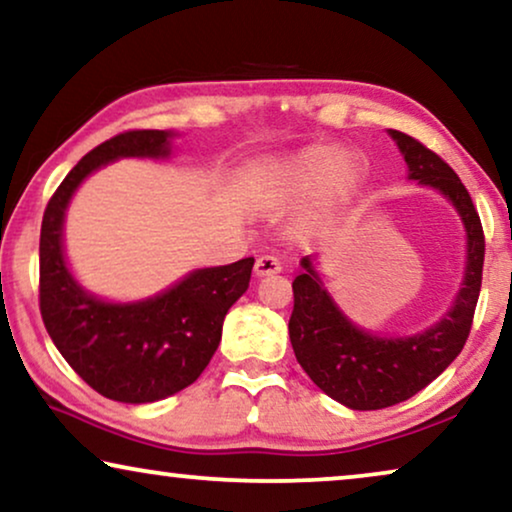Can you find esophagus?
Segmentation results:
<instances>
[{"mask_svg":"<svg viewBox=\"0 0 512 512\" xmlns=\"http://www.w3.org/2000/svg\"><path fill=\"white\" fill-rule=\"evenodd\" d=\"M282 272V263L277 261L275 256H261L254 265V275L256 277H268V275H277Z\"/></svg>","mask_w":512,"mask_h":512,"instance_id":"esophagus-1","label":"esophagus"}]
</instances>
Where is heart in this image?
Here are the masks:
<instances>
[{
    "mask_svg": "<svg viewBox=\"0 0 512 512\" xmlns=\"http://www.w3.org/2000/svg\"><path fill=\"white\" fill-rule=\"evenodd\" d=\"M366 184V165L354 151L335 144H310L265 167L258 179V202L268 209L296 207L317 198L314 214L326 219L347 207Z\"/></svg>",
    "mask_w": 512,
    "mask_h": 512,
    "instance_id": "b5f03b06",
    "label": "heart"
}]
</instances>
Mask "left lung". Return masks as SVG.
I'll list each match as a JSON object with an SVG mask.
<instances>
[{"label": "left lung", "mask_w": 512, "mask_h": 512, "mask_svg": "<svg viewBox=\"0 0 512 512\" xmlns=\"http://www.w3.org/2000/svg\"><path fill=\"white\" fill-rule=\"evenodd\" d=\"M408 165V179L433 188L457 209L466 230L464 279L450 310L424 331L380 335L347 317L305 256L303 272L293 279L289 338L296 359L310 380L349 410H380L408 401L457 359L471 333L482 284L485 235L471 195L450 165L417 139L389 130Z\"/></svg>", "instance_id": "obj_1"}]
</instances>
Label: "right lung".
<instances>
[{
	"label": "right lung",
	"mask_w": 512,
	"mask_h": 512,
	"mask_svg": "<svg viewBox=\"0 0 512 512\" xmlns=\"http://www.w3.org/2000/svg\"><path fill=\"white\" fill-rule=\"evenodd\" d=\"M172 130H132L86 153L48 202L39 240V307L53 345L83 382L118 403H156L198 380L223 319L249 289L254 258L198 268L156 296L116 303L88 291L65 254V216L90 174L121 158L167 160Z\"/></svg>",
	"instance_id": "1"
}]
</instances>
